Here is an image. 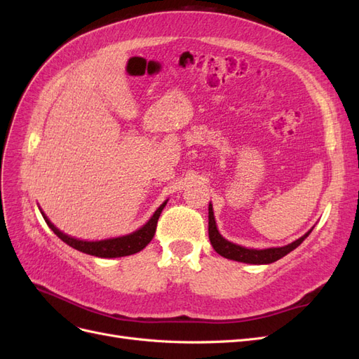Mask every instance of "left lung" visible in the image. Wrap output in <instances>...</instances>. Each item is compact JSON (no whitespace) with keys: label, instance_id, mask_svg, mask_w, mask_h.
Returning a JSON list of instances; mask_svg holds the SVG:
<instances>
[{"label":"left lung","instance_id":"1","mask_svg":"<svg viewBox=\"0 0 359 359\" xmlns=\"http://www.w3.org/2000/svg\"><path fill=\"white\" fill-rule=\"evenodd\" d=\"M208 235H210V241L214 250L220 256L226 259H232L236 260V262H244V264H255V265H265V264H273L276 260L281 259L290 253L292 250H295L306 238L310 235L313 229H310L306 235H302L298 238L297 241H293L285 247H273V248H264V250H256V248H247L243 245L233 244L231 241L224 240V238L220 235V232L217 231V224L214 219V211H212V205L210 203L208 206Z\"/></svg>","mask_w":359,"mask_h":359}]
</instances>
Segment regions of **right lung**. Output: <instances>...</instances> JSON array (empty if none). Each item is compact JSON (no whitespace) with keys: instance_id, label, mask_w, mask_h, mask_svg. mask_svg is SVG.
<instances>
[{"instance_id":"obj_1","label":"right lung","mask_w":359,"mask_h":359,"mask_svg":"<svg viewBox=\"0 0 359 359\" xmlns=\"http://www.w3.org/2000/svg\"><path fill=\"white\" fill-rule=\"evenodd\" d=\"M168 203V201L163 202L157 211L153 214V217L137 229L133 233H128L124 236H118V238H111V240H102V241H83V240H76L73 236H69L66 233H62L60 229H57L53 226L48 217L41 212L43 219L48 223V226L53 231L60 240H62L66 244H69L70 247L79 250L82 253L91 255V256H97V257H123V256H130L135 255L140 250H144L149 241L153 240V236L156 233L157 229V222L158 217Z\"/></svg>"}]
</instances>
